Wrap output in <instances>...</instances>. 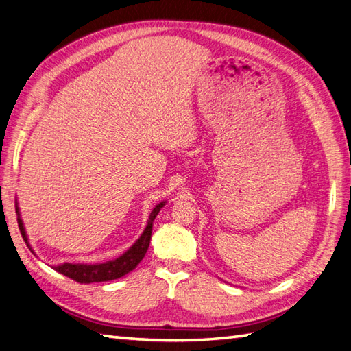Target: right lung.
Returning <instances> with one entry per match:
<instances>
[{"mask_svg": "<svg viewBox=\"0 0 351 351\" xmlns=\"http://www.w3.org/2000/svg\"><path fill=\"white\" fill-rule=\"evenodd\" d=\"M166 200H162L160 203H157V206L152 209V213L149 215L148 224H146L143 233L141 234L132 247H130L124 254L119 256L115 260H108V262L103 263H95V265H86V263H61L58 266H53V269L56 272H60L69 278L75 280L77 282L82 284H89V282H101V281H112L121 278V276L127 275L128 272H132L133 269L142 262V258L145 257L146 251H148L149 247V241H151V233H152V223L156 217L158 215V213L161 210V208L166 205ZM16 214H18V224H19V230L22 233V238L25 241V243L29 247L28 242V236L25 232V227H23V221L21 218V213L18 208V203H16ZM32 251V250H31ZM34 252V251H32Z\"/></svg>", "mask_w": 351, "mask_h": 351, "instance_id": "1", "label": "right lung"}]
</instances>
